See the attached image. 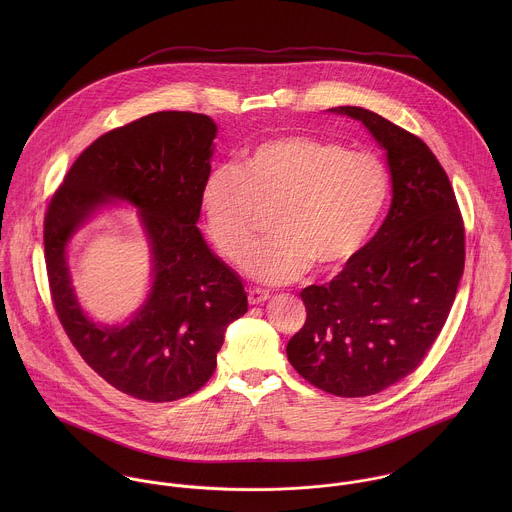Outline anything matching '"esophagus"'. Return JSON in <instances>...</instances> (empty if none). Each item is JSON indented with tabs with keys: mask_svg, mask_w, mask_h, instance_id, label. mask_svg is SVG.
Here are the masks:
<instances>
[{
	"mask_svg": "<svg viewBox=\"0 0 512 512\" xmlns=\"http://www.w3.org/2000/svg\"><path fill=\"white\" fill-rule=\"evenodd\" d=\"M268 299H270V292H266V290H250V292H248L250 305H260V303H264V301H268Z\"/></svg>",
	"mask_w": 512,
	"mask_h": 512,
	"instance_id": "1",
	"label": "esophagus"
}]
</instances>
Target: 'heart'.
<instances>
[{"mask_svg":"<svg viewBox=\"0 0 512 512\" xmlns=\"http://www.w3.org/2000/svg\"><path fill=\"white\" fill-rule=\"evenodd\" d=\"M390 193L386 165L368 151L305 134L252 147L238 167L220 165L201 193L207 230L220 254L236 262L260 212L275 209L272 239L242 258L260 284H290L311 264L337 274L365 248Z\"/></svg>","mask_w":512,"mask_h":512,"instance_id":"obj_1","label":"heart"}]
</instances>
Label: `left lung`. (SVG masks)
<instances>
[{
    "instance_id": "1",
    "label": "left lung",
    "mask_w": 512,
    "mask_h": 512,
    "mask_svg": "<svg viewBox=\"0 0 512 512\" xmlns=\"http://www.w3.org/2000/svg\"><path fill=\"white\" fill-rule=\"evenodd\" d=\"M327 112L361 122L384 149L392 205L341 274L301 290L307 319L286 353L313 386L361 398L408 376L438 339L463 274L465 236L451 183L420 138L359 106Z\"/></svg>"
}]
</instances>
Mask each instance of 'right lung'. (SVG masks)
I'll return each mask as SVG.
<instances>
[{
    "label": "right lung",
    "instance_id": "obj_1",
    "mask_svg": "<svg viewBox=\"0 0 512 512\" xmlns=\"http://www.w3.org/2000/svg\"><path fill=\"white\" fill-rule=\"evenodd\" d=\"M217 132L209 116L191 112H155L112 130L78 155L45 215L49 286L69 339L108 384L138 400L197 392L217 368L226 327L248 311L238 274L197 226ZM118 202L137 209L152 286L128 320L98 324L73 292L68 246Z\"/></svg>",
    "mask_w": 512,
    "mask_h": 512
}]
</instances>
